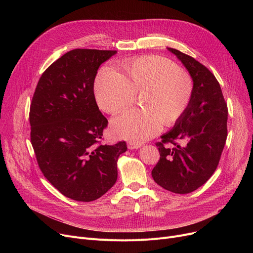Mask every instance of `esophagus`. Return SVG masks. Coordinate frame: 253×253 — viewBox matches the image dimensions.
Segmentation results:
<instances>
[{"instance_id": "esophagus-1", "label": "esophagus", "mask_w": 253, "mask_h": 253, "mask_svg": "<svg viewBox=\"0 0 253 253\" xmlns=\"http://www.w3.org/2000/svg\"><path fill=\"white\" fill-rule=\"evenodd\" d=\"M127 147L129 150H133V149H138L141 147V144L138 142H132V141H128L127 142Z\"/></svg>"}]
</instances>
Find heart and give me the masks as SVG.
<instances>
[{
	"label": "heart",
	"mask_w": 253,
	"mask_h": 253,
	"mask_svg": "<svg viewBox=\"0 0 253 253\" xmlns=\"http://www.w3.org/2000/svg\"><path fill=\"white\" fill-rule=\"evenodd\" d=\"M122 76L112 66H103L95 81L99 108L115 115L130 106L140 94L142 109L130 110L112 122L113 133L131 141H144L157 135L162 124H175L192 102L193 77L168 58L142 56L123 63Z\"/></svg>",
	"instance_id": "1"
}]
</instances>
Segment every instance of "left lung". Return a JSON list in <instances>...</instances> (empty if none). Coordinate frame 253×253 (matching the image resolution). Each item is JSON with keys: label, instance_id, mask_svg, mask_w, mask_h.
<instances>
[{"label": "left lung", "instance_id": "1", "mask_svg": "<svg viewBox=\"0 0 253 253\" xmlns=\"http://www.w3.org/2000/svg\"><path fill=\"white\" fill-rule=\"evenodd\" d=\"M168 49L193 77L195 92L188 111L156 142L160 160L152 176L167 191L188 194L203 185L218 166L228 136V105L218 81L205 65Z\"/></svg>", "mask_w": 253, "mask_h": 253}]
</instances>
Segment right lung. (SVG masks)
<instances>
[{"label": "right lung", "instance_id": "add662e5", "mask_svg": "<svg viewBox=\"0 0 253 253\" xmlns=\"http://www.w3.org/2000/svg\"><path fill=\"white\" fill-rule=\"evenodd\" d=\"M113 50L74 49L42 74L30 109L31 142L38 165L63 196L90 202L115 184L124 140L101 144L108 120L94 96L99 65Z\"/></svg>", "mask_w": 253, "mask_h": 253}]
</instances>
